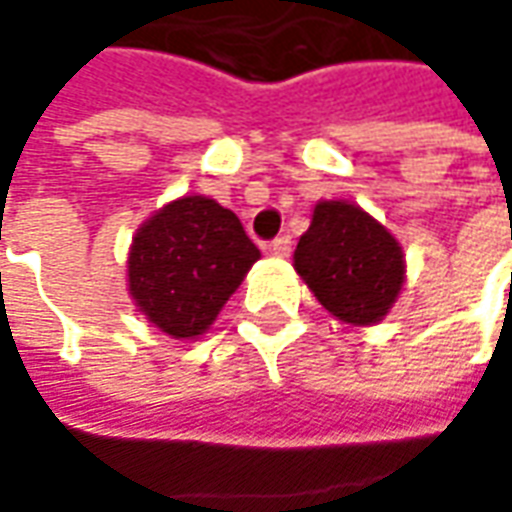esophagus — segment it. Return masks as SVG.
Returning a JSON list of instances; mask_svg holds the SVG:
<instances>
[{"mask_svg": "<svg viewBox=\"0 0 512 512\" xmlns=\"http://www.w3.org/2000/svg\"><path fill=\"white\" fill-rule=\"evenodd\" d=\"M290 236H276L273 242H270V253L273 256H290Z\"/></svg>", "mask_w": 512, "mask_h": 512, "instance_id": "esophagus-1", "label": "esophagus"}]
</instances>
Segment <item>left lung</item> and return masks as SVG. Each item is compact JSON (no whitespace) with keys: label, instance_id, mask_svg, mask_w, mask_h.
<instances>
[{"label":"left lung","instance_id":"left-lung-1","mask_svg":"<svg viewBox=\"0 0 512 512\" xmlns=\"http://www.w3.org/2000/svg\"><path fill=\"white\" fill-rule=\"evenodd\" d=\"M293 262L325 310L350 325L379 322L404 282L399 242L347 202L316 205Z\"/></svg>","mask_w":512,"mask_h":512}]
</instances>
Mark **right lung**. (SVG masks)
I'll use <instances>...</instances> for the list:
<instances>
[{"label":"right lung","mask_w":512,"mask_h":512,"mask_svg":"<svg viewBox=\"0 0 512 512\" xmlns=\"http://www.w3.org/2000/svg\"><path fill=\"white\" fill-rule=\"evenodd\" d=\"M259 247L233 210L205 196H185L139 227L128 259L139 310L173 339L205 333L242 285Z\"/></svg>","instance_id":"add662e5"}]
</instances>
